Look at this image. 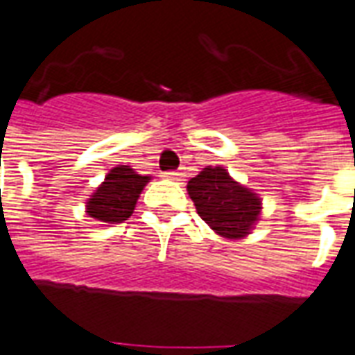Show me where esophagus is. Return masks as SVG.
<instances>
[{
	"mask_svg": "<svg viewBox=\"0 0 355 355\" xmlns=\"http://www.w3.org/2000/svg\"><path fill=\"white\" fill-rule=\"evenodd\" d=\"M183 175H185V173L180 172V170H172V172L164 173V178H168V180H173V182H182Z\"/></svg>",
	"mask_w": 355,
	"mask_h": 355,
	"instance_id": "obj_1",
	"label": "esophagus"
}]
</instances>
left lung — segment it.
Instances as JSON below:
<instances>
[{
	"label": "left lung",
	"mask_w": 355,
	"mask_h": 355,
	"mask_svg": "<svg viewBox=\"0 0 355 355\" xmlns=\"http://www.w3.org/2000/svg\"><path fill=\"white\" fill-rule=\"evenodd\" d=\"M197 214L224 238H243L253 228L261 212L255 193L230 178L224 168H205L187 183Z\"/></svg>",
	"instance_id": "obj_1"
}]
</instances>
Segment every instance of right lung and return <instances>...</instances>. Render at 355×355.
<instances>
[{"label":"right lung","mask_w":355,"mask_h":355,"mask_svg":"<svg viewBox=\"0 0 355 355\" xmlns=\"http://www.w3.org/2000/svg\"><path fill=\"white\" fill-rule=\"evenodd\" d=\"M148 182V175H139L129 166H117L107 173L92 199L87 202V212L92 218L107 224L127 220L135 210L137 199Z\"/></svg>","instance_id":"add662e5"}]
</instances>
